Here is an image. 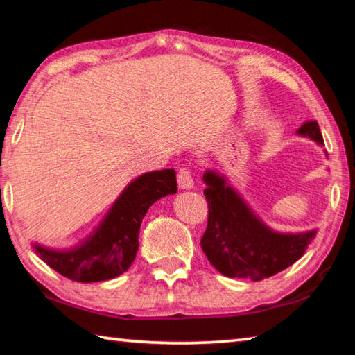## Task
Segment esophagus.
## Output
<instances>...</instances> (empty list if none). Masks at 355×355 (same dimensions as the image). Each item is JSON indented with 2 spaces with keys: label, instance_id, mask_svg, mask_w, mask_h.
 <instances>
[{
  "label": "esophagus",
  "instance_id": "34e87169",
  "mask_svg": "<svg viewBox=\"0 0 355 355\" xmlns=\"http://www.w3.org/2000/svg\"><path fill=\"white\" fill-rule=\"evenodd\" d=\"M177 183L182 189H191L192 186H194V180H192V175L189 169H186V167H183V169H180L178 173H177Z\"/></svg>",
  "mask_w": 355,
  "mask_h": 355
}]
</instances>
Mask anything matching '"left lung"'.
Masks as SVG:
<instances>
[{
	"label": "left lung",
	"mask_w": 355,
	"mask_h": 355,
	"mask_svg": "<svg viewBox=\"0 0 355 355\" xmlns=\"http://www.w3.org/2000/svg\"><path fill=\"white\" fill-rule=\"evenodd\" d=\"M297 133L324 144L316 120L305 122ZM203 182L208 224L200 245L208 261L227 277L254 282L272 277L297 261L316 235L315 230L299 235L269 230L218 173L208 171Z\"/></svg>",
	"instance_id": "obj_1"
}]
</instances>
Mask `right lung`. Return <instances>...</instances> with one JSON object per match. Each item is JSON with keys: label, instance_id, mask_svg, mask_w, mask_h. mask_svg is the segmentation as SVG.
<instances>
[{"label": "right lung", "instance_id": "1", "mask_svg": "<svg viewBox=\"0 0 355 355\" xmlns=\"http://www.w3.org/2000/svg\"><path fill=\"white\" fill-rule=\"evenodd\" d=\"M175 192L173 169L144 173L127 186L97 232L80 248L58 252L34 245L35 254L56 272L81 284L117 277L135 261L147 209L161 197Z\"/></svg>", "mask_w": 355, "mask_h": 355}]
</instances>
